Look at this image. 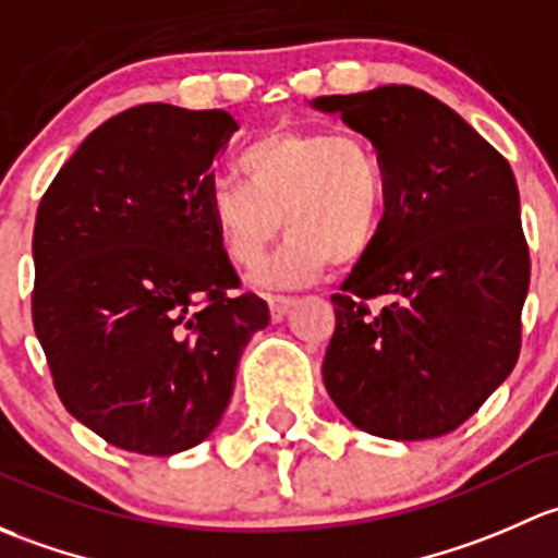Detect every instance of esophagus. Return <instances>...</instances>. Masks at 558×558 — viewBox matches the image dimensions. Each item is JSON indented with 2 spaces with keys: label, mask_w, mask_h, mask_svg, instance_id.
Returning <instances> with one entry per match:
<instances>
[{
  "label": "esophagus",
  "mask_w": 558,
  "mask_h": 558,
  "mask_svg": "<svg viewBox=\"0 0 558 558\" xmlns=\"http://www.w3.org/2000/svg\"><path fill=\"white\" fill-rule=\"evenodd\" d=\"M292 298H287V295H268V308H271V319L274 322H279V319H284V314L290 312L292 308Z\"/></svg>",
  "instance_id": "obj_1"
}]
</instances>
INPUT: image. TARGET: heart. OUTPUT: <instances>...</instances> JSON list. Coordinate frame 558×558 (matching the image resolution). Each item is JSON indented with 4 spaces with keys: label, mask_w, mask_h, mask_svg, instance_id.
I'll return each mask as SVG.
<instances>
[{
    "label": "heart",
    "mask_w": 558,
    "mask_h": 558,
    "mask_svg": "<svg viewBox=\"0 0 558 558\" xmlns=\"http://www.w3.org/2000/svg\"><path fill=\"white\" fill-rule=\"evenodd\" d=\"M244 181L217 180L206 211L222 252L255 268L284 228L279 255L257 274L266 284H306L336 263H363L387 220V171L371 142L317 129L266 131L239 155Z\"/></svg>",
    "instance_id": "b5f03b06"
}]
</instances>
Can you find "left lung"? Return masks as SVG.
<instances>
[{"label": "left lung", "instance_id": "8db88e82", "mask_svg": "<svg viewBox=\"0 0 558 558\" xmlns=\"http://www.w3.org/2000/svg\"><path fill=\"white\" fill-rule=\"evenodd\" d=\"M312 107L371 140L389 185L381 236L332 295L325 389L363 433L440 438L519 360L530 246L515 177L473 125L411 85Z\"/></svg>", "mask_w": 558, "mask_h": 558}]
</instances>
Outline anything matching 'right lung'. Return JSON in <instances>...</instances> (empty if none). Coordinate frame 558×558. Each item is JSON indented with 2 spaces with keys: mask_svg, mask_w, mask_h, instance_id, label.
I'll return each instance as SVG.
<instances>
[{
  "mask_svg": "<svg viewBox=\"0 0 558 558\" xmlns=\"http://www.w3.org/2000/svg\"><path fill=\"white\" fill-rule=\"evenodd\" d=\"M233 131L222 109H125L39 201L34 332L66 411L118 449L171 457L209 438L268 325L206 211Z\"/></svg>",
  "mask_w": 558,
  "mask_h": 558,
  "instance_id": "add662e5",
  "label": "right lung"
}]
</instances>
